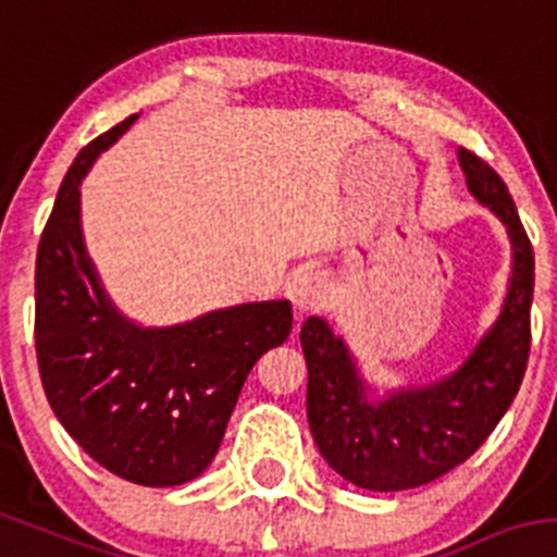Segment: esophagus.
Here are the masks:
<instances>
[{
  "mask_svg": "<svg viewBox=\"0 0 557 557\" xmlns=\"http://www.w3.org/2000/svg\"><path fill=\"white\" fill-rule=\"evenodd\" d=\"M331 300V287L320 270H304L293 284V304L298 312H318Z\"/></svg>",
  "mask_w": 557,
  "mask_h": 557,
  "instance_id": "1",
  "label": "esophagus"
}]
</instances>
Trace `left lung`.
<instances>
[{"label":"left lung","instance_id":"left-lung-1","mask_svg":"<svg viewBox=\"0 0 557 557\" xmlns=\"http://www.w3.org/2000/svg\"><path fill=\"white\" fill-rule=\"evenodd\" d=\"M458 160L469 190L497 212L513 243L503 312L461 370L438 384L367 403L348 348L331 334L329 323L309 318L300 329L309 367L306 414L314 445L334 472L370 492L425 486L467 461L503 420L528 370L533 245L503 176L463 146Z\"/></svg>","mask_w":557,"mask_h":557}]
</instances>
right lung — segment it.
Masks as SVG:
<instances>
[{"label": "right lung", "mask_w": 557, "mask_h": 557, "mask_svg": "<svg viewBox=\"0 0 557 557\" xmlns=\"http://www.w3.org/2000/svg\"><path fill=\"white\" fill-rule=\"evenodd\" d=\"M137 121L76 154L35 262V354L54 417L112 475L178 486L212 463L259 356L293 331L287 300L243 304L173 329L126 323L96 282L79 232V182Z\"/></svg>", "instance_id": "right-lung-1"}]
</instances>
